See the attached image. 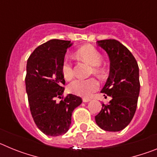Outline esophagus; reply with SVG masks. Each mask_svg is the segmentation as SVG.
I'll return each instance as SVG.
<instances>
[{
    "label": "esophagus",
    "instance_id": "obj_1",
    "mask_svg": "<svg viewBox=\"0 0 157 157\" xmlns=\"http://www.w3.org/2000/svg\"><path fill=\"white\" fill-rule=\"evenodd\" d=\"M90 101L91 100L89 99V98H83L82 99L83 102H86H86H89V101Z\"/></svg>",
    "mask_w": 157,
    "mask_h": 157
}]
</instances>
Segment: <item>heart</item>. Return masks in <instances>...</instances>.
<instances>
[{"label": "heart", "instance_id": "b5f03b06", "mask_svg": "<svg viewBox=\"0 0 157 157\" xmlns=\"http://www.w3.org/2000/svg\"><path fill=\"white\" fill-rule=\"evenodd\" d=\"M76 56L83 61L86 62L93 66V71L98 75H102L104 74L103 69L100 65L102 62V56L101 53L91 45H85L80 48L76 52ZM61 72L66 79H71L73 77V67L71 63L67 59H64L61 64ZM99 83L95 78L89 79H75L69 84L68 90L71 93L75 95L89 98L98 89Z\"/></svg>", "mask_w": 157, "mask_h": 157}]
</instances>
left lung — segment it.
<instances>
[{
  "mask_svg": "<svg viewBox=\"0 0 157 157\" xmlns=\"http://www.w3.org/2000/svg\"><path fill=\"white\" fill-rule=\"evenodd\" d=\"M107 52L110 71L101 92L112 98L108 105L102 104L96 123L107 131H120L128 126L137 109L140 92L139 68L128 48L115 39L98 41Z\"/></svg>",
  "mask_w": 157,
  "mask_h": 157,
  "instance_id": "obj_1",
  "label": "left lung"
}]
</instances>
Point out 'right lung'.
<instances>
[{"label":"right lung","instance_id":"obj_1","mask_svg":"<svg viewBox=\"0 0 157 157\" xmlns=\"http://www.w3.org/2000/svg\"><path fill=\"white\" fill-rule=\"evenodd\" d=\"M72 45L70 41L49 40L36 48L27 60L25 82L32 117L41 131L52 137L69 130L72 112L82 102L71 94L56 101L64 91L61 64Z\"/></svg>","mask_w":157,"mask_h":157}]
</instances>
